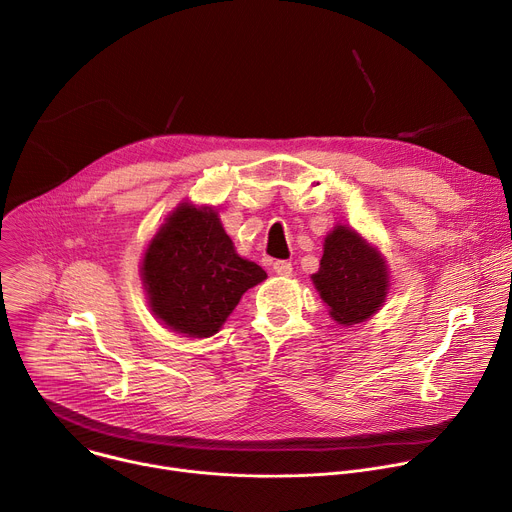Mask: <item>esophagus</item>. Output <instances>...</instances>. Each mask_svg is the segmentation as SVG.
Listing matches in <instances>:
<instances>
[{"mask_svg":"<svg viewBox=\"0 0 512 512\" xmlns=\"http://www.w3.org/2000/svg\"><path fill=\"white\" fill-rule=\"evenodd\" d=\"M273 271H275L277 275L289 277V275H291V271H294V267H291V263H289V261H275V263H273Z\"/></svg>","mask_w":512,"mask_h":512,"instance_id":"34e87169","label":"esophagus"}]
</instances>
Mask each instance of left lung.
Listing matches in <instances>:
<instances>
[{
    "instance_id": "obj_1",
    "label": "left lung",
    "mask_w": 512,
    "mask_h": 512,
    "mask_svg": "<svg viewBox=\"0 0 512 512\" xmlns=\"http://www.w3.org/2000/svg\"><path fill=\"white\" fill-rule=\"evenodd\" d=\"M389 265L381 251L348 225H336L324 239L320 269L312 275L330 318L354 326L373 318L389 294Z\"/></svg>"
}]
</instances>
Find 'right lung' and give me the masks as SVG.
Here are the masks:
<instances>
[{
	"instance_id": "right-lung-1",
	"label": "right lung",
	"mask_w": 512,
	"mask_h": 512,
	"mask_svg": "<svg viewBox=\"0 0 512 512\" xmlns=\"http://www.w3.org/2000/svg\"><path fill=\"white\" fill-rule=\"evenodd\" d=\"M141 283L152 314L172 332L208 338L267 273L241 257L214 206L180 202L148 243Z\"/></svg>"
}]
</instances>
